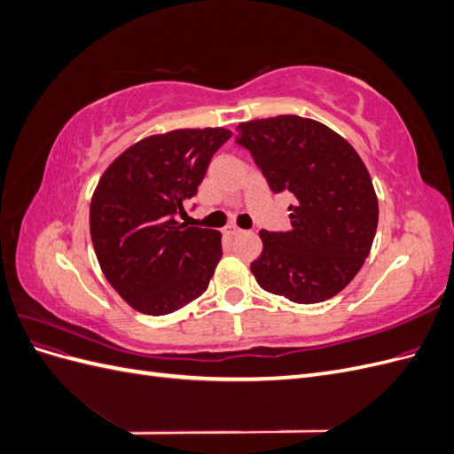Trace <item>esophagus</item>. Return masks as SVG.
Masks as SVG:
<instances>
[{"instance_id": "1", "label": "esophagus", "mask_w": 454, "mask_h": 454, "mask_svg": "<svg viewBox=\"0 0 454 454\" xmlns=\"http://www.w3.org/2000/svg\"><path fill=\"white\" fill-rule=\"evenodd\" d=\"M223 232H225V235L227 237H237V235H240V232H242V229L240 227H237V225H227L225 229H223Z\"/></svg>"}]
</instances>
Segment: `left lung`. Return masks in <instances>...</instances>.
I'll use <instances>...</instances> for the list:
<instances>
[{"instance_id": "left-lung-1", "label": "left lung", "mask_w": 454, "mask_h": 454, "mask_svg": "<svg viewBox=\"0 0 454 454\" xmlns=\"http://www.w3.org/2000/svg\"><path fill=\"white\" fill-rule=\"evenodd\" d=\"M237 142L270 191L295 197L290 231H259L263 252L250 265L257 284L299 305L332 299L362 269L379 223L358 151L324 122L299 115L240 122Z\"/></svg>"}]
</instances>
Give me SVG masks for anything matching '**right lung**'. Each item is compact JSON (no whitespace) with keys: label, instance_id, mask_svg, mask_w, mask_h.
Wrapping results in <instances>:
<instances>
[{"label":"right lung","instance_id":"right-lung-1","mask_svg":"<svg viewBox=\"0 0 454 454\" xmlns=\"http://www.w3.org/2000/svg\"><path fill=\"white\" fill-rule=\"evenodd\" d=\"M231 136L222 127L147 136L102 174L90 200V239L104 277L134 310L170 314L208 287L223 255L222 232L187 227L174 215L197 195Z\"/></svg>","mask_w":454,"mask_h":454}]
</instances>
